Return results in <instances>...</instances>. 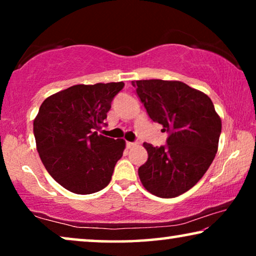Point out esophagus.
<instances>
[{
    "label": "esophagus",
    "instance_id": "1",
    "mask_svg": "<svg viewBox=\"0 0 256 256\" xmlns=\"http://www.w3.org/2000/svg\"><path fill=\"white\" fill-rule=\"evenodd\" d=\"M134 146H136V142H127V148H132Z\"/></svg>",
    "mask_w": 256,
    "mask_h": 256
}]
</instances>
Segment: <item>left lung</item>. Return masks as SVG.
<instances>
[{
  "mask_svg": "<svg viewBox=\"0 0 256 256\" xmlns=\"http://www.w3.org/2000/svg\"><path fill=\"white\" fill-rule=\"evenodd\" d=\"M136 93L154 122L169 132L166 146L144 142L146 162L138 168L150 194L174 198L190 190L214 160L222 120L212 100L177 80H136Z\"/></svg>",
  "mask_w": 256,
  "mask_h": 256,
  "instance_id": "8db88e82",
  "label": "left lung"
}]
</instances>
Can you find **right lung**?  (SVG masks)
Here are the masks:
<instances>
[{
	"label": "right lung",
	"instance_id": "obj_1",
	"mask_svg": "<svg viewBox=\"0 0 256 256\" xmlns=\"http://www.w3.org/2000/svg\"><path fill=\"white\" fill-rule=\"evenodd\" d=\"M124 84L74 85L52 94L34 120L37 152L51 177L66 190L90 194L112 180L126 142L98 134Z\"/></svg>",
	"mask_w": 256,
	"mask_h": 256
}]
</instances>
